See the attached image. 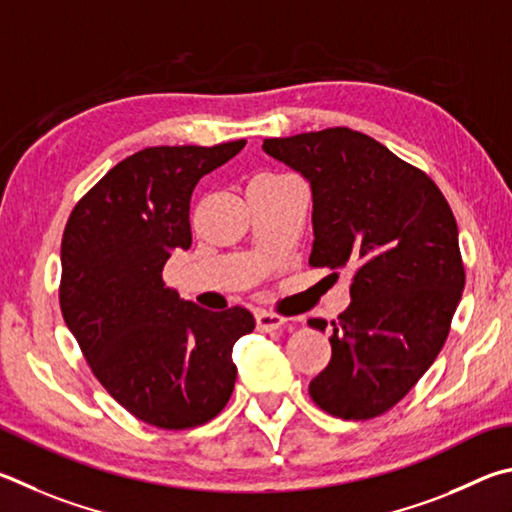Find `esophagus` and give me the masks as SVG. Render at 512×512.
Here are the masks:
<instances>
[{"mask_svg": "<svg viewBox=\"0 0 512 512\" xmlns=\"http://www.w3.org/2000/svg\"><path fill=\"white\" fill-rule=\"evenodd\" d=\"M285 324V317L276 315V312L270 310H256V328L261 333H270V330L281 328Z\"/></svg>", "mask_w": 512, "mask_h": 512, "instance_id": "34e87169", "label": "esophagus"}]
</instances>
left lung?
Listing matches in <instances>:
<instances>
[{
    "label": "left lung",
    "instance_id": "left-lung-1",
    "mask_svg": "<svg viewBox=\"0 0 512 512\" xmlns=\"http://www.w3.org/2000/svg\"><path fill=\"white\" fill-rule=\"evenodd\" d=\"M263 150L312 186L310 265L351 272V306L330 321L333 355L310 398L344 420L382 416L450 335L465 285L452 206L425 170L351 128L265 139Z\"/></svg>",
    "mask_w": 512,
    "mask_h": 512
}]
</instances>
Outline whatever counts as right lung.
<instances>
[{
	"label": "right lung",
	"instance_id": "obj_1",
	"mask_svg": "<svg viewBox=\"0 0 512 512\" xmlns=\"http://www.w3.org/2000/svg\"><path fill=\"white\" fill-rule=\"evenodd\" d=\"M155 146L125 157L80 197L62 233L60 310L89 369L134 418L159 429L209 423L236 384L231 348L249 310L211 312L164 281L191 247L195 184L245 146Z\"/></svg>",
	"mask_w": 512,
	"mask_h": 512
}]
</instances>
